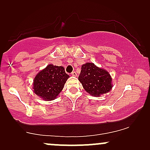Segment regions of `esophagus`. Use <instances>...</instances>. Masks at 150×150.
Returning a JSON list of instances; mask_svg holds the SVG:
<instances>
[{
  "mask_svg": "<svg viewBox=\"0 0 150 150\" xmlns=\"http://www.w3.org/2000/svg\"><path fill=\"white\" fill-rule=\"evenodd\" d=\"M71 75H73V76H74V77H76V76H77V73H76V72H75V71L72 72Z\"/></svg>",
  "mask_w": 150,
  "mask_h": 150,
  "instance_id": "1",
  "label": "esophagus"
}]
</instances>
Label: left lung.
I'll use <instances>...</instances> for the list:
<instances>
[{"label": "left lung", "mask_w": 150, "mask_h": 150, "mask_svg": "<svg viewBox=\"0 0 150 150\" xmlns=\"http://www.w3.org/2000/svg\"><path fill=\"white\" fill-rule=\"evenodd\" d=\"M78 80L86 92L93 97H100L112 89V78L108 72L93 63L82 65Z\"/></svg>", "instance_id": "8db88e82"}]
</instances>
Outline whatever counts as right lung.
<instances>
[{"mask_svg": "<svg viewBox=\"0 0 150 150\" xmlns=\"http://www.w3.org/2000/svg\"><path fill=\"white\" fill-rule=\"evenodd\" d=\"M69 77L63 67L48 65L34 77V92L43 100H53L63 89Z\"/></svg>", "mask_w": 150, "mask_h": 150, "instance_id": "right-lung-1", "label": "right lung"}]
</instances>
